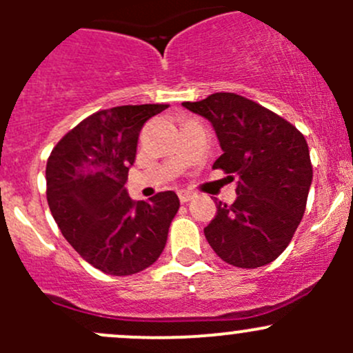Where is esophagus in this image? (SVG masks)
<instances>
[{
    "label": "esophagus",
    "mask_w": 353,
    "mask_h": 353,
    "mask_svg": "<svg viewBox=\"0 0 353 353\" xmlns=\"http://www.w3.org/2000/svg\"><path fill=\"white\" fill-rule=\"evenodd\" d=\"M193 198H194V193H191V191H179L181 203H188V201H191Z\"/></svg>",
    "instance_id": "34e87169"
}]
</instances>
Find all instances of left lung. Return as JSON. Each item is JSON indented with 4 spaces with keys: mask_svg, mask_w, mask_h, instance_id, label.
<instances>
[{
    "mask_svg": "<svg viewBox=\"0 0 353 353\" xmlns=\"http://www.w3.org/2000/svg\"><path fill=\"white\" fill-rule=\"evenodd\" d=\"M183 105L215 130L223 154L213 169L237 179V199L216 203L206 241L232 266L268 265L285 251L305 212L312 183L305 138L279 114L229 92Z\"/></svg>",
    "mask_w": 353,
    "mask_h": 353,
    "instance_id": "left-lung-1",
    "label": "left lung"
}]
</instances>
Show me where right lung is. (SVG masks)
Wrapping results in <instances>:
<instances>
[{
  "label": "right lung",
  "mask_w": 353,
  "mask_h": 353,
  "mask_svg": "<svg viewBox=\"0 0 353 353\" xmlns=\"http://www.w3.org/2000/svg\"><path fill=\"white\" fill-rule=\"evenodd\" d=\"M167 108L143 104L99 110L66 133L48 159L52 219L74 251L108 275H133L154 265L179 210L174 191L133 201L124 186L141 128Z\"/></svg>",
  "instance_id": "add662e5"
}]
</instances>
